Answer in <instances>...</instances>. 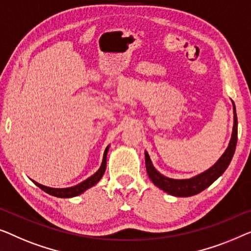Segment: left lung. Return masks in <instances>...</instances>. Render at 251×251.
<instances>
[{"mask_svg": "<svg viewBox=\"0 0 251 251\" xmlns=\"http://www.w3.org/2000/svg\"><path fill=\"white\" fill-rule=\"evenodd\" d=\"M233 103V129H232V136L228 143V147L225 150V152L222 154L220 159H218L215 164L211 166L209 169L204 171L200 174L193 176L191 178H183V179H175L166 177L156 168L153 167L152 161H151L149 153L144 152L146 154V168L147 173L152 183L158 188L161 189L162 191L167 192L168 195L175 196V197H191L198 195L204 189L216 181L223 173L226 171V168L230 165V162L234 154L235 147H236V140H238V118H236V111L234 102Z\"/></svg>", "mask_w": 251, "mask_h": 251, "instance_id": "obj_1", "label": "left lung"}]
</instances>
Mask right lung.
Returning a JSON list of instances; mask_svg holds the SVG:
<instances>
[{"label":"right lung","mask_w":251,"mask_h":251,"mask_svg":"<svg viewBox=\"0 0 251 251\" xmlns=\"http://www.w3.org/2000/svg\"><path fill=\"white\" fill-rule=\"evenodd\" d=\"M109 147L110 146H108L107 148H105L104 153H103V159H102L101 166H100V168L98 169V172L94 173L91 177L85 179V181L79 183V184H77L75 186H70V188L55 189V188H49V186L42 185V184H40V183H37L35 181H33V182L38 186V188L43 190L44 192H47V193H49V195H51L53 197L73 198V197H77V196L82 195V193L85 192L87 189H90V188H92V186H94L95 184H97V183L101 179L102 176H103L104 172H105V167H107V153H108Z\"/></svg>","instance_id":"1"}]
</instances>
